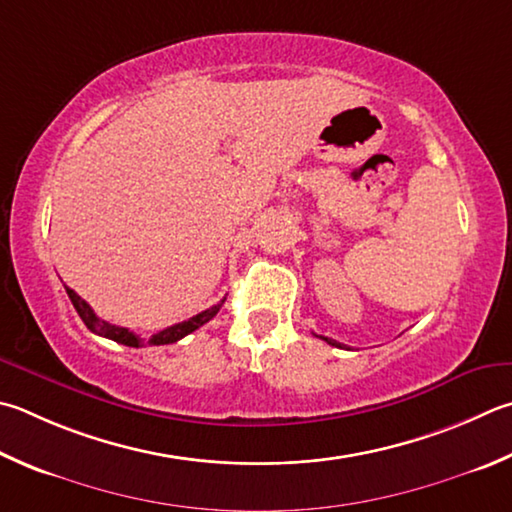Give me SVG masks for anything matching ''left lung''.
<instances>
[{
    "instance_id": "8db88e82",
    "label": "left lung",
    "mask_w": 512,
    "mask_h": 512,
    "mask_svg": "<svg viewBox=\"0 0 512 512\" xmlns=\"http://www.w3.org/2000/svg\"><path fill=\"white\" fill-rule=\"evenodd\" d=\"M322 340H327V342H329V345H333V347H340V345H338V342H336V340H329V338H322Z\"/></svg>"
}]
</instances>
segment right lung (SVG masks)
I'll list each match as a JSON object with an SVG mask.
<instances>
[{"label":"right lung","instance_id":"1","mask_svg":"<svg viewBox=\"0 0 512 512\" xmlns=\"http://www.w3.org/2000/svg\"><path fill=\"white\" fill-rule=\"evenodd\" d=\"M64 288H67V295H69V300L73 304V309L78 311V315L82 318V322L87 324L89 331H94V333H98V336L114 340V342H118V345H125V347H143L145 345V340L141 336H136L134 331H129L125 327H116V324H109L105 320H100L98 315L94 313V309H91V306L85 300H82V297L76 291H73V288H69V286H64ZM224 302H226V297L219 304L210 306V309L197 313L194 318L179 322V324H172V327L154 333V336L147 340V345H172V342L185 338L188 333L197 331L199 327H203V324L215 318V315L221 309V304H224Z\"/></svg>","mask_w":512,"mask_h":512}]
</instances>
